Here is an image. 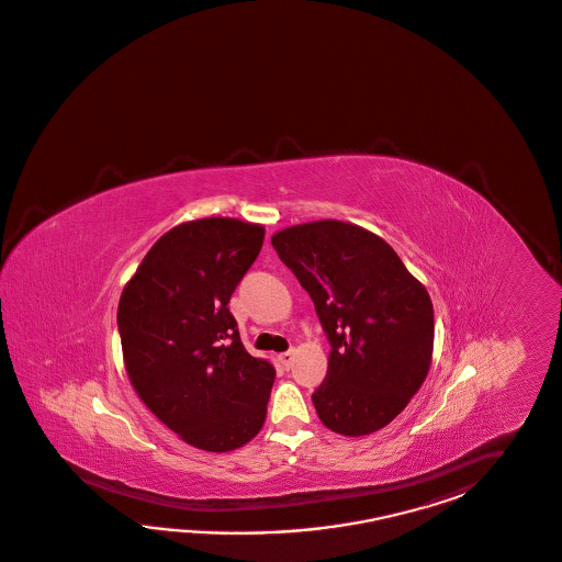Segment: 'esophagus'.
Returning a JSON list of instances; mask_svg holds the SVG:
<instances>
[{
    "mask_svg": "<svg viewBox=\"0 0 562 562\" xmlns=\"http://www.w3.org/2000/svg\"><path fill=\"white\" fill-rule=\"evenodd\" d=\"M278 361L282 363V368H286V370H290V368H292V363H294V351H286V353H280V356H278Z\"/></svg>",
    "mask_w": 562,
    "mask_h": 562,
    "instance_id": "obj_1",
    "label": "esophagus"
}]
</instances>
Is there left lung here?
<instances>
[{
    "label": "left lung",
    "mask_w": 562,
    "mask_h": 562,
    "mask_svg": "<svg viewBox=\"0 0 562 562\" xmlns=\"http://www.w3.org/2000/svg\"><path fill=\"white\" fill-rule=\"evenodd\" d=\"M272 246L329 337L327 378L313 394L321 423L342 437L390 425L432 363L435 311L425 284L356 223H299L276 232Z\"/></svg>",
    "instance_id": "obj_1"
}]
</instances>
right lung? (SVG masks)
Instances as JSON below:
<instances>
[{"label": "right lung", "instance_id": "obj_1", "mask_svg": "<svg viewBox=\"0 0 562 562\" xmlns=\"http://www.w3.org/2000/svg\"><path fill=\"white\" fill-rule=\"evenodd\" d=\"M263 235L260 223L233 217L180 223L150 247L120 299L132 387L201 451H235L266 420L274 368L247 353L227 308Z\"/></svg>", "mask_w": 562, "mask_h": 562}]
</instances>
